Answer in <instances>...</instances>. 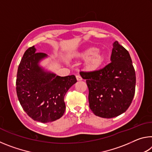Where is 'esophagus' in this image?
Masks as SVG:
<instances>
[{
	"label": "esophagus",
	"instance_id": "esophagus-1",
	"mask_svg": "<svg viewBox=\"0 0 152 152\" xmlns=\"http://www.w3.org/2000/svg\"><path fill=\"white\" fill-rule=\"evenodd\" d=\"M76 79H77V80H78V81H80V80H82V77L80 76V75H77L76 76Z\"/></svg>",
	"mask_w": 152,
	"mask_h": 152
}]
</instances>
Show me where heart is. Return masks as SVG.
<instances>
[{"instance_id": "heart-1", "label": "heart", "mask_w": 152, "mask_h": 152, "mask_svg": "<svg viewBox=\"0 0 152 152\" xmlns=\"http://www.w3.org/2000/svg\"><path fill=\"white\" fill-rule=\"evenodd\" d=\"M79 56L84 58V66L86 70H94L99 68L102 62V56L94 48L88 49L80 53Z\"/></svg>"}]
</instances>
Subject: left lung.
I'll use <instances>...</instances> for the list:
<instances>
[{
	"label": "left lung",
	"mask_w": 152,
	"mask_h": 152,
	"mask_svg": "<svg viewBox=\"0 0 152 152\" xmlns=\"http://www.w3.org/2000/svg\"><path fill=\"white\" fill-rule=\"evenodd\" d=\"M110 61L100 70L80 72L86 80L90 109L96 116L110 119L125 113L135 91V72L128 51L113 43Z\"/></svg>",
	"instance_id": "obj_1"
}]
</instances>
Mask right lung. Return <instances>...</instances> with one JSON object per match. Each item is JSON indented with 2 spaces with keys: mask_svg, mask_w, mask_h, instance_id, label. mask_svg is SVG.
Segmentation results:
<instances>
[{
  "mask_svg": "<svg viewBox=\"0 0 152 152\" xmlns=\"http://www.w3.org/2000/svg\"><path fill=\"white\" fill-rule=\"evenodd\" d=\"M44 53L35 46L25 51L18 68L16 90L23 109L34 121L49 123L60 119L66 110L64 96L77 82L74 75L61 77L39 66Z\"/></svg>",
  "mask_w": 152,
  "mask_h": 152,
  "instance_id": "add662e5",
  "label": "right lung"
}]
</instances>
